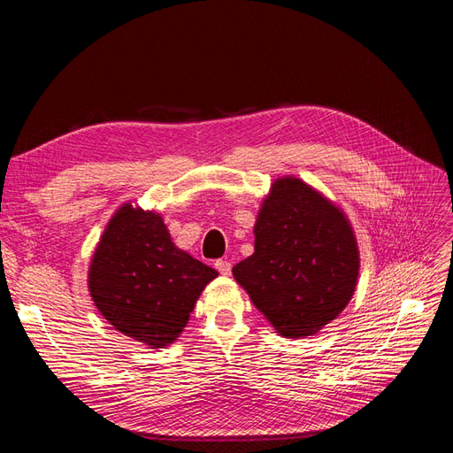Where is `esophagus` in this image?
I'll return each instance as SVG.
<instances>
[{"mask_svg": "<svg viewBox=\"0 0 453 453\" xmlns=\"http://www.w3.org/2000/svg\"><path fill=\"white\" fill-rule=\"evenodd\" d=\"M215 268L223 273V276H230V272H232V265L228 263L226 258H219L217 263H215Z\"/></svg>", "mask_w": 453, "mask_h": 453, "instance_id": "1", "label": "esophagus"}]
</instances>
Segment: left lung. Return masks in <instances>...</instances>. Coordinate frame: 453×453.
Listing matches in <instances>:
<instances>
[{
  "label": "left lung",
  "instance_id": "1",
  "mask_svg": "<svg viewBox=\"0 0 453 453\" xmlns=\"http://www.w3.org/2000/svg\"><path fill=\"white\" fill-rule=\"evenodd\" d=\"M253 232L255 253L232 268L236 281L281 336L318 334L357 287L349 219L319 190L285 175L272 183Z\"/></svg>",
  "mask_w": 453,
  "mask_h": 453
}]
</instances>
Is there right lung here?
Listing matches in <instances>:
<instances>
[{
	"mask_svg": "<svg viewBox=\"0 0 453 453\" xmlns=\"http://www.w3.org/2000/svg\"><path fill=\"white\" fill-rule=\"evenodd\" d=\"M217 270L175 248L160 213L122 203L88 268L94 306L119 333L149 348L180 338Z\"/></svg>",
	"mask_w": 453,
	"mask_h": 453,
	"instance_id": "obj_1",
	"label": "right lung"
}]
</instances>
